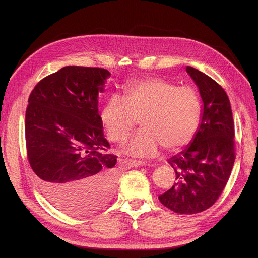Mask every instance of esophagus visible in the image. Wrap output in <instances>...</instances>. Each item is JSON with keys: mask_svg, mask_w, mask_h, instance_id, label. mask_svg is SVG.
<instances>
[{"mask_svg": "<svg viewBox=\"0 0 258 258\" xmlns=\"http://www.w3.org/2000/svg\"><path fill=\"white\" fill-rule=\"evenodd\" d=\"M125 163L128 167H137L140 165H143L144 162L142 161H136V160H126Z\"/></svg>", "mask_w": 258, "mask_h": 258, "instance_id": "1", "label": "esophagus"}]
</instances>
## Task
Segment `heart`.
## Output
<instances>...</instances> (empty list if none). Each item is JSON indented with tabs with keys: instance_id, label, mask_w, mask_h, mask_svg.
<instances>
[{
	"instance_id": "1",
	"label": "heart",
	"mask_w": 258,
	"mask_h": 258,
	"mask_svg": "<svg viewBox=\"0 0 258 258\" xmlns=\"http://www.w3.org/2000/svg\"><path fill=\"white\" fill-rule=\"evenodd\" d=\"M201 118L202 101L198 92L160 77L126 85L122 99L114 95L100 112L107 137L118 143L123 142L141 120L143 130L125 148L130 155L140 158L155 156L161 146L167 152L187 146L196 136Z\"/></svg>"
}]
</instances>
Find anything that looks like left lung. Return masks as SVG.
<instances>
[{"label":"left lung","mask_w":258,"mask_h":258,"mask_svg":"<svg viewBox=\"0 0 258 258\" xmlns=\"http://www.w3.org/2000/svg\"><path fill=\"white\" fill-rule=\"evenodd\" d=\"M186 71L204 102L202 121L191 144L168 160L175 182L159 200L174 212L195 214L218 201L231 174L235 160L234 122L225 90L192 67H187Z\"/></svg>","instance_id":"8db88e82"}]
</instances>
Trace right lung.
Masks as SVG:
<instances>
[{
  "mask_svg": "<svg viewBox=\"0 0 258 258\" xmlns=\"http://www.w3.org/2000/svg\"><path fill=\"white\" fill-rule=\"evenodd\" d=\"M110 72L68 66L38 81L25 119L27 158L44 196L61 211L84 215L115 191L117 156L106 154L98 93Z\"/></svg>",
  "mask_w": 258,
  "mask_h": 258,
  "instance_id": "right-lung-1",
  "label": "right lung"
}]
</instances>
